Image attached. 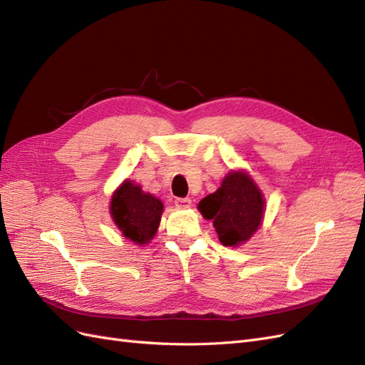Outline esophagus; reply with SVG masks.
Here are the masks:
<instances>
[{"label":"esophagus","instance_id":"1","mask_svg":"<svg viewBox=\"0 0 365 365\" xmlns=\"http://www.w3.org/2000/svg\"><path fill=\"white\" fill-rule=\"evenodd\" d=\"M176 207H181V208H189L192 205V200L190 197H176L175 200Z\"/></svg>","mask_w":365,"mask_h":365}]
</instances>
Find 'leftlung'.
<instances>
[{
    "label": "left lung",
    "mask_w": 365,
    "mask_h": 365,
    "mask_svg": "<svg viewBox=\"0 0 365 365\" xmlns=\"http://www.w3.org/2000/svg\"><path fill=\"white\" fill-rule=\"evenodd\" d=\"M201 215L212 220L220 244L239 247L262 224L264 200L259 187L244 172H230L219 189L197 204Z\"/></svg>",
    "instance_id": "1"
}]
</instances>
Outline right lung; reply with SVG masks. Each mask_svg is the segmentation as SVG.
I'll return each mask as SVG.
<instances>
[{"instance_id":"obj_1","label":"right lung","mask_w":365,"mask_h":365,"mask_svg":"<svg viewBox=\"0 0 365 365\" xmlns=\"http://www.w3.org/2000/svg\"><path fill=\"white\" fill-rule=\"evenodd\" d=\"M163 202L141 187L126 180L114 192L111 216L123 236L135 245H146L160 227Z\"/></svg>"}]
</instances>
